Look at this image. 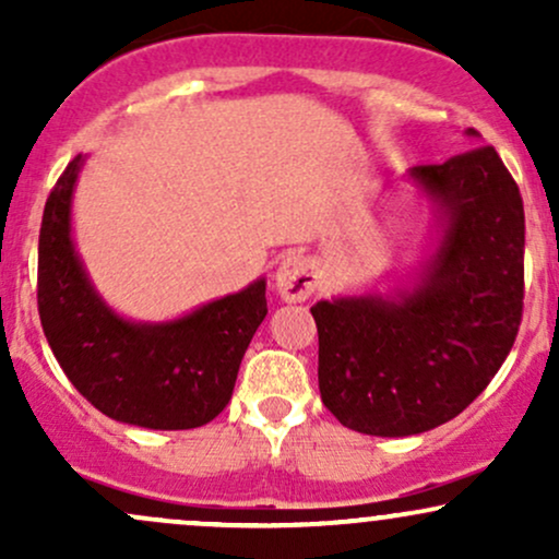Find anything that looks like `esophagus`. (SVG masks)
<instances>
[{"label": "esophagus", "mask_w": 559, "mask_h": 559, "mask_svg": "<svg viewBox=\"0 0 559 559\" xmlns=\"http://www.w3.org/2000/svg\"><path fill=\"white\" fill-rule=\"evenodd\" d=\"M318 275L312 262L307 258H286L281 260L275 271V292L284 301H305L316 292Z\"/></svg>", "instance_id": "esophagus-1"}]
</instances>
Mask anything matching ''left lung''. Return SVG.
Wrapping results in <instances>:
<instances>
[{
	"label": "left lung",
	"instance_id": "obj_1",
	"mask_svg": "<svg viewBox=\"0 0 559 559\" xmlns=\"http://www.w3.org/2000/svg\"><path fill=\"white\" fill-rule=\"evenodd\" d=\"M407 178L439 223L415 284L310 307L323 404L352 431L389 439L463 413L502 368L523 318V199L497 150L476 146Z\"/></svg>",
	"mask_w": 559,
	"mask_h": 559
}]
</instances>
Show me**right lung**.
Segmentation results:
<instances>
[{
    "mask_svg": "<svg viewBox=\"0 0 559 559\" xmlns=\"http://www.w3.org/2000/svg\"><path fill=\"white\" fill-rule=\"evenodd\" d=\"M83 157L47 199L38 234V316L57 362L107 418L186 431L223 413L254 331L267 316L265 278L168 323L120 318L75 249L73 191Z\"/></svg>",
    "mask_w": 559,
    "mask_h": 559,
    "instance_id": "right-lung-1",
    "label": "right lung"
}]
</instances>
